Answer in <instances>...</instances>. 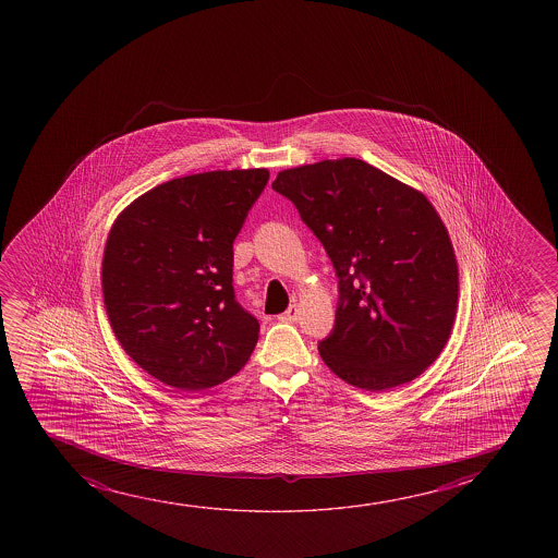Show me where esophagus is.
<instances>
[{
    "label": "esophagus",
    "mask_w": 558,
    "mask_h": 558,
    "mask_svg": "<svg viewBox=\"0 0 558 558\" xmlns=\"http://www.w3.org/2000/svg\"><path fill=\"white\" fill-rule=\"evenodd\" d=\"M280 320L282 322H298L299 320V306L291 305L286 313L280 316Z\"/></svg>",
    "instance_id": "esophagus-1"
}]
</instances>
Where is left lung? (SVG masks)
I'll use <instances>...</instances> for the list:
<instances>
[{"label":"left lung","instance_id":"1","mask_svg":"<svg viewBox=\"0 0 558 558\" xmlns=\"http://www.w3.org/2000/svg\"><path fill=\"white\" fill-rule=\"evenodd\" d=\"M336 268V326L318 343L326 366L359 389H392L442 352L458 308L448 230L421 192L356 158L280 171Z\"/></svg>","mask_w":558,"mask_h":558}]
</instances>
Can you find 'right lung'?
I'll return each instance as SVG.
<instances>
[{
	"instance_id": "1",
	"label": "right lung",
	"mask_w": 558,
	"mask_h": 558,
	"mask_svg": "<svg viewBox=\"0 0 558 558\" xmlns=\"http://www.w3.org/2000/svg\"><path fill=\"white\" fill-rule=\"evenodd\" d=\"M267 181V169L181 177L116 219L102 259L108 320L158 381L209 389L252 356L259 322L236 301L232 244Z\"/></svg>"
}]
</instances>
